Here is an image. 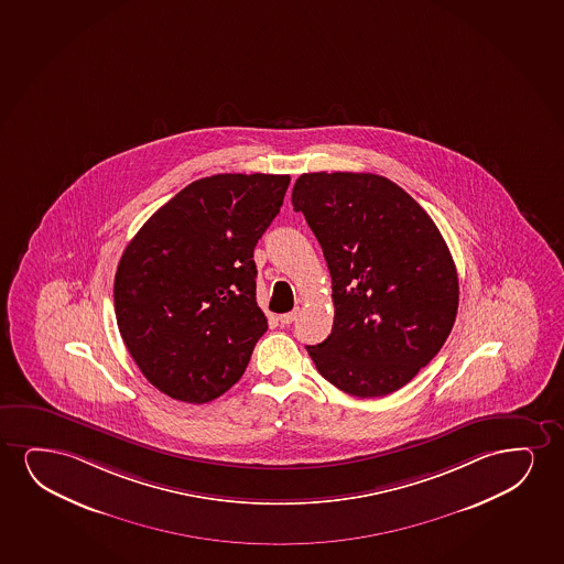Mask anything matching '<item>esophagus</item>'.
<instances>
[{
  "instance_id": "1",
  "label": "esophagus",
  "mask_w": 564,
  "mask_h": 564,
  "mask_svg": "<svg viewBox=\"0 0 564 564\" xmlns=\"http://www.w3.org/2000/svg\"><path fill=\"white\" fill-rule=\"evenodd\" d=\"M296 315H299V312H296V310H294V312H291V314L279 315V323H281V325H291V323H293L294 319H296Z\"/></svg>"
}]
</instances>
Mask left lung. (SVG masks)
Returning <instances> with one entry per match:
<instances>
[{
    "label": "left lung",
    "mask_w": 564,
    "mask_h": 564,
    "mask_svg": "<svg viewBox=\"0 0 564 564\" xmlns=\"http://www.w3.org/2000/svg\"><path fill=\"white\" fill-rule=\"evenodd\" d=\"M293 206L333 279V330L306 346L310 358L346 394H392L454 327L459 281L446 241L415 198L377 174H302Z\"/></svg>",
    "instance_id": "left-lung-1"
}]
</instances>
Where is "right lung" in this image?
<instances>
[{"instance_id": "add662e5", "label": "right lung", "mask_w": 564, "mask_h": 564, "mask_svg": "<svg viewBox=\"0 0 564 564\" xmlns=\"http://www.w3.org/2000/svg\"><path fill=\"white\" fill-rule=\"evenodd\" d=\"M289 176L218 174L189 183L143 224L115 275V312L147 381L206 403L241 379L268 319L254 247Z\"/></svg>"}]
</instances>
